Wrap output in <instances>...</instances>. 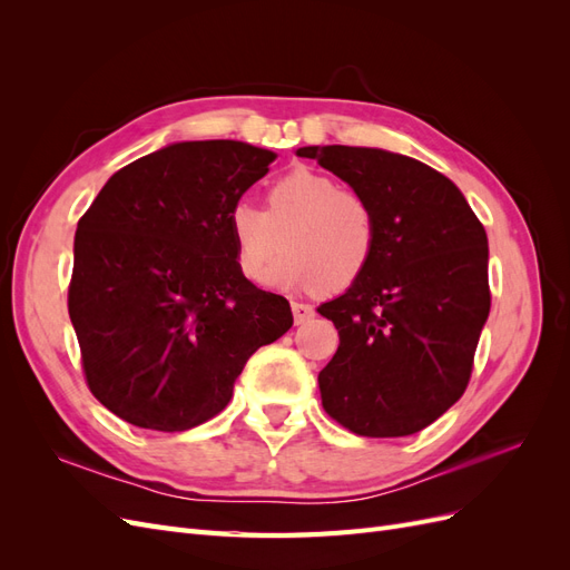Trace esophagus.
<instances>
[{"label":"esophagus","mask_w":570,"mask_h":570,"mask_svg":"<svg viewBox=\"0 0 570 570\" xmlns=\"http://www.w3.org/2000/svg\"><path fill=\"white\" fill-rule=\"evenodd\" d=\"M292 316H295V323L302 325L308 318H314V306L302 304V302H292Z\"/></svg>","instance_id":"obj_1"}]
</instances>
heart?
<instances>
[{
  "label": "heart",
  "instance_id": "b5f03b06",
  "mask_svg": "<svg viewBox=\"0 0 570 570\" xmlns=\"http://www.w3.org/2000/svg\"><path fill=\"white\" fill-rule=\"evenodd\" d=\"M228 233L237 268L247 281H264L269 258L283 246L282 262L267 269L268 285L337 292L368 268L377 218L364 195L342 189L318 170L297 168L273 183L266 212L245 199L235 202Z\"/></svg>",
  "mask_w": 570,
  "mask_h": 570
}]
</instances>
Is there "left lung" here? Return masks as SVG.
<instances>
[{"label": "left lung", "instance_id": "8db88e82", "mask_svg": "<svg viewBox=\"0 0 570 570\" xmlns=\"http://www.w3.org/2000/svg\"><path fill=\"white\" fill-rule=\"evenodd\" d=\"M297 157L364 195L377 218L364 275L318 306L340 335L318 373L323 409L364 438L419 433L471 381L490 314L485 228L450 178L404 154L327 145Z\"/></svg>", "mask_w": 570, "mask_h": 570}]
</instances>
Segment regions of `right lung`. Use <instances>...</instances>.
Listing matches in <instances>:
<instances>
[{"mask_svg":"<svg viewBox=\"0 0 570 570\" xmlns=\"http://www.w3.org/2000/svg\"><path fill=\"white\" fill-rule=\"evenodd\" d=\"M271 161L237 140L168 145L116 170L78 220L68 316L85 381L118 419L161 433L214 419L247 358L292 327L228 233Z\"/></svg>","mask_w":570,"mask_h":570,"instance_id":"obj_1","label":"right lung"}]
</instances>
